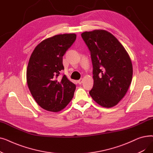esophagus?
<instances>
[{
  "instance_id": "esophagus-1",
  "label": "esophagus",
  "mask_w": 153,
  "mask_h": 153,
  "mask_svg": "<svg viewBox=\"0 0 153 153\" xmlns=\"http://www.w3.org/2000/svg\"><path fill=\"white\" fill-rule=\"evenodd\" d=\"M77 82L79 84H81L82 82H83V79H79V80H78V81H77Z\"/></svg>"
}]
</instances>
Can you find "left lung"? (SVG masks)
I'll list each match as a JSON object with an SVG mask.
<instances>
[{
	"instance_id": "8db88e82",
	"label": "left lung",
	"mask_w": 153,
	"mask_h": 153,
	"mask_svg": "<svg viewBox=\"0 0 153 153\" xmlns=\"http://www.w3.org/2000/svg\"><path fill=\"white\" fill-rule=\"evenodd\" d=\"M81 36L91 51L93 65L94 85L89 94L100 106L113 107L125 97L132 81L130 56L106 30L85 31Z\"/></svg>"
}]
</instances>
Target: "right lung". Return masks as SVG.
<instances>
[{
  "label": "right lung",
  "mask_w": 153,
  "mask_h": 153,
  "mask_svg": "<svg viewBox=\"0 0 153 153\" xmlns=\"http://www.w3.org/2000/svg\"><path fill=\"white\" fill-rule=\"evenodd\" d=\"M76 39L75 33L46 38L32 52L27 69V82L31 95L42 108L58 112L73 98L76 85L66 75L58 79L64 69L62 56Z\"/></svg>",
  "instance_id": "1"
}]
</instances>
